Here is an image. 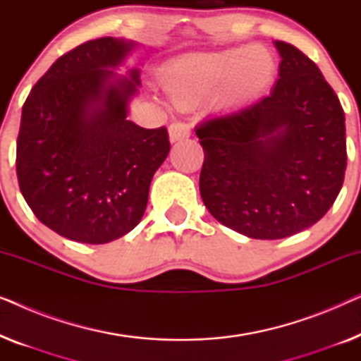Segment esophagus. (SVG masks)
<instances>
[{
    "label": "esophagus",
    "mask_w": 361,
    "mask_h": 361,
    "mask_svg": "<svg viewBox=\"0 0 361 361\" xmlns=\"http://www.w3.org/2000/svg\"><path fill=\"white\" fill-rule=\"evenodd\" d=\"M190 136V128L185 125V123L176 121L169 126V140L171 142H177V141H184Z\"/></svg>",
    "instance_id": "esophagus-1"
}]
</instances>
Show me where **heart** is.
Here are the masks:
<instances>
[{
  "mask_svg": "<svg viewBox=\"0 0 361 361\" xmlns=\"http://www.w3.org/2000/svg\"><path fill=\"white\" fill-rule=\"evenodd\" d=\"M276 62L261 46L189 54L172 62L162 75V88L176 105L200 102L215 92L224 106L253 102L268 90Z\"/></svg>",
  "mask_w": 361,
  "mask_h": 361,
  "instance_id": "obj_1",
  "label": "heart"
}]
</instances>
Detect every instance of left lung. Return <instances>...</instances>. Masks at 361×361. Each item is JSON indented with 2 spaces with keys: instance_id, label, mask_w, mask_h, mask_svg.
Here are the masks:
<instances>
[{
  "instance_id": "8db88e82",
  "label": "left lung",
  "mask_w": 361,
  "mask_h": 361,
  "mask_svg": "<svg viewBox=\"0 0 361 361\" xmlns=\"http://www.w3.org/2000/svg\"><path fill=\"white\" fill-rule=\"evenodd\" d=\"M279 78L268 97L202 121V200L214 219L256 240H279L322 219L347 169L345 115L310 59L274 41Z\"/></svg>"
}]
</instances>
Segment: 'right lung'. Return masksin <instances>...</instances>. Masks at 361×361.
Wrapping results in <instances>:
<instances>
[{"label":"right lung","mask_w":361,"mask_h":361,"mask_svg":"<svg viewBox=\"0 0 361 361\" xmlns=\"http://www.w3.org/2000/svg\"><path fill=\"white\" fill-rule=\"evenodd\" d=\"M136 47L100 37L63 54L24 102L19 189L39 221L68 240L102 245L140 224L154 172L169 154L164 126L128 120L140 71L118 68Z\"/></svg>","instance_id":"right-lung-1"}]
</instances>
